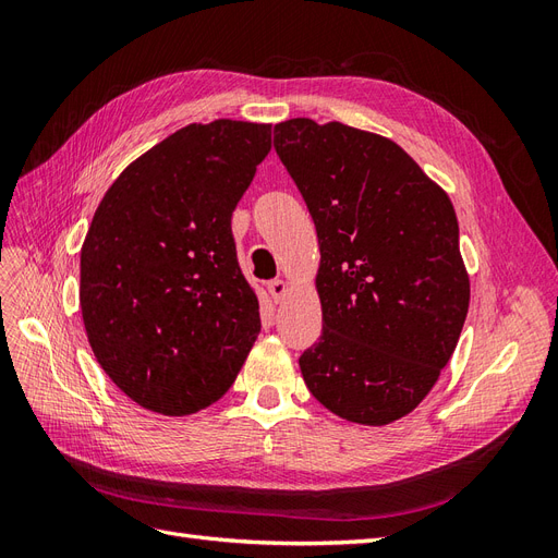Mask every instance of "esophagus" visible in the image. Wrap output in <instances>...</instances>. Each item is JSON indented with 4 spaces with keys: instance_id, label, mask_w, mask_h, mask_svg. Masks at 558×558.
Returning a JSON list of instances; mask_svg holds the SVG:
<instances>
[{
    "instance_id": "34e87169",
    "label": "esophagus",
    "mask_w": 558,
    "mask_h": 558,
    "mask_svg": "<svg viewBox=\"0 0 558 558\" xmlns=\"http://www.w3.org/2000/svg\"><path fill=\"white\" fill-rule=\"evenodd\" d=\"M286 291H289V286H286L283 279L267 281V293H269V298H272L275 302H279L286 295Z\"/></svg>"
}]
</instances>
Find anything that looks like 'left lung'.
Returning a JSON list of instances; mask_svg holds the SVG:
<instances>
[{"instance_id":"left-lung-1","label":"left lung","mask_w":558,"mask_h":558,"mask_svg":"<svg viewBox=\"0 0 558 558\" xmlns=\"http://www.w3.org/2000/svg\"><path fill=\"white\" fill-rule=\"evenodd\" d=\"M275 148L320 248L324 332L300 356L302 379L332 414L391 424L428 396L465 324L451 199L396 142L344 123L291 118Z\"/></svg>"}]
</instances>
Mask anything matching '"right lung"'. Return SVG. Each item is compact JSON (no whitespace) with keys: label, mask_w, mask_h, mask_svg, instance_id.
<instances>
[{"label":"right lung","mask_w":558,"mask_h":558,"mask_svg":"<svg viewBox=\"0 0 558 558\" xmlns=\"http://www.w3.org/2000/svg\"><path fill=\"white\" fill-rule=\"evenodd\" d=\"M272 125L191 123L130 162L81 248V314L97 363L144 410L183 416L232 386L260 332L230 218Z\"/></svg>","instance_id":"right-lung-1"}]
</instances>
